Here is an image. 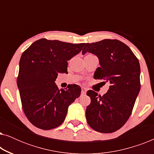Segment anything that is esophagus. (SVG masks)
<instances>
[{"instance_id": "esophagus-1", "label": "esophagus", "mask_w": 154, "mask_h": 154, "mask_svg": "<svg viewBox=\"0 0 154 154\" xmlns=\"http://www.w3.org/2000/svg\"><path fill=\"white\" fill-rule=\"evenodd\" d=\"M86 92H87V88H84V87H82V89H81V93L82 94H86Z\"/></svg>"}]
</instances>
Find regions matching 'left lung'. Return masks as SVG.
I'll use <instances>...</instances> for the list:
<instances>
[{"label":"left lung","mask_w":154,"mask_h":154,"mask_svg":"<svg viewBox=\"0 0 154 154\" xmlns=\"http://www.w3.org/2000/svg\"><path fill=\"white\" fill-rule=\"evenodd\" d=\"M84 45L82 54L90 52L100 61L94 79L110 83L102 96L94 90L87 92L91 102L86 109V120L95 131L111 133L123 127L132 113L141 87L140 62L119 40L104 39Z\"/></svg>","instance_id":"obj_1"}]
</instances>
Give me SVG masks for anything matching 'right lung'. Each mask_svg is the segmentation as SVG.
<instances>
[{
	"mask_svg": "<svg viewBox=\"0 0 154 154\" xmlns=\"http://www.w3.org/2000/svg\"><path fill=\"white\" fill-rule=\"evenodd\" d=\"M84 45L41 38L22 53L17 83L23 111L36 128L51 130L60 126L69 105L81 95L78 85L59 90L54 81L59 73L67 72V61L79 54Z\"/></svg>",
	"mask_w": 154,
	"mask_h": 154,
	"instance_id": "right-lung-1",
	"label": "right lung"
}]
</instances>
